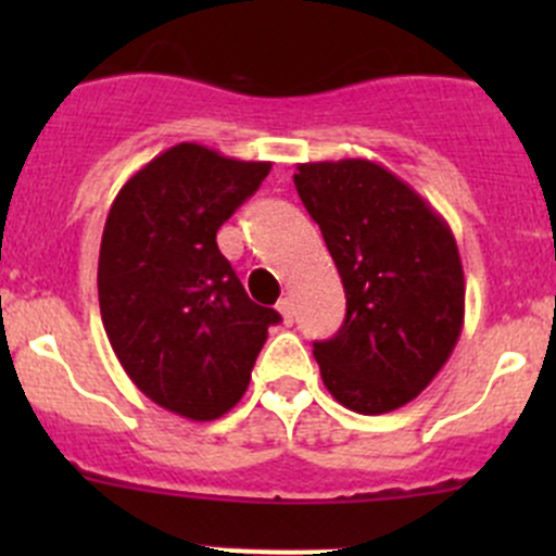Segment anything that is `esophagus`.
<instances>
[{"label":"esophagus","mask_w":556,"mask_h":556,"mask_svg":"<svg viewBox=\"0 0 556 556\" xmlns=\"http://www.w3.org/2000/svg\"><path fill=\"white\" fill-rule=\"evenodd\" d=\"M277 312L282 314V323H285V325L293 323V301H290V299H279Z\"/></svg>","instance_id":"esophagus-1"}]
</instances>
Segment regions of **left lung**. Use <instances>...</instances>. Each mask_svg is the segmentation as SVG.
Returning a JSON list of instances; mask_svg holds the SVG:
<instances>
[{"instance_id": "left-lung-1", "label": "left lung", "mask_w": 556, "mask_h": 556, "mask_svg": "<svg viewBox=\"0 0 556 556\" xmlns=\"http://www.w3.org/2000/svg\"><path fill=\"white\" fill-rule=\"evenodd\" d=\"M295 190L323 231L346 295L339 333L314 341L330 395L387 414L450 361L465 317V277L444 217L366 159L299 164Z\"/></svg>"}]
</instances>
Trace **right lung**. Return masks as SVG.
Listing matches in <instances>:
<instances>
[{"mask_svg":"<svg viewBox=\"0 0 556 556\" xmlns=\"http://www.w3.org/2000/svg\"><path fill=\"white\" fill-rule=\"evenodd\" d=\"M268 161L174 144L115 195L99 250V309L123 371L193 422L242 401L279 314L244 293L217 228L261 188Z\"/></svg>","mask_w":556,"mask_h":556,"instance_id":"add662e5","label":"right lung"}]
</instances>
